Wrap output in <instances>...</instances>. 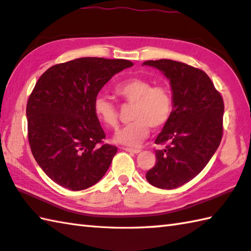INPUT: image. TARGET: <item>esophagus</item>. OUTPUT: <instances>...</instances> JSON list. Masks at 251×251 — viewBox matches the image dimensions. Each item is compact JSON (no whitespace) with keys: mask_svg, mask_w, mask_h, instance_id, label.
I'll use <instances>...</instances> for the list:
<instances>
[{"mask_svg":"<svg viewBox=\"0 0 251 251\" xmlns=\"http://www.w3.org/2000/svg\"><path fill=\"white\" fill-rule=\"evenodd\" d=\"M124 150H126V151H128V152H133V153H139L141 151V150L138 148H128V147L124 148Z\"/></svg>","mask_w":251,"mask_h":251,"instance_id":"esophagus-1","label":"esophagus"}]
</instances>
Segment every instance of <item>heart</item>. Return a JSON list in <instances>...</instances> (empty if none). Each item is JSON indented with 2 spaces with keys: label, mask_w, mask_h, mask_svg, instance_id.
<instances>
[{
  "label": "heart",
  "mask_w": 251,
  "mask_h": 251,
  "mask_svg": "<svg viewBox=\"0 0 251 251\" xmlns=\"http://www.w3.org/2000/svg\"><path fill=\"white\" fill-rule=\"evenodd\" d=\"M114 93L122 102L133 104V121L115 134V141L127 146H137L146 139L150 127L159 129L169 122L173 113V98L166 85L156 84L139 76H130L114 86ZM94 116L104 126L115 128L118 125L117 106L105 97L99 95L92 104Z\"/></svg>",
  "instance_id": "heart-1"
}]
</instances>
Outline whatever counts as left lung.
<instances>
[{
  "label": "left lung",
  "instance_id": "left-lung-1",
  "mask_svg": "<svg viewBox=\"0 0 251 251\" xmlns=\"http://www.w3.org/2000/svg\"><path fill=\"white\" fill-rule=\"evenodd\" d=\"M170 80L173 113L156 139V165L146 173L150 184L171 190L201 172L223 137L224 101L205 72L169 59L148 60Z\"/></svg>",
  "mask_w": 251,
  "mask_h": 251
}]
</instances>
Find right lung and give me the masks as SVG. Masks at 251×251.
<instances>
[{
	"mask_svg": "<svg viewBox=\"0 0 251 251\" xmlns=\"http://www.w3.org/2000/svg\"><path fill=\"white\" fill-rule=\"evenodd\" d=\"M133 66L124 59L85 57L58 63L40 75L27 101L31 153L57 184L88 189L105 175L117 147L106 135L92 104L114 75Z\"/></svg>",
	"mask_w": 251,
	"mask_h": 251,
	"instance_id": "1",
	"label": "right lung"
}]
</instances>
